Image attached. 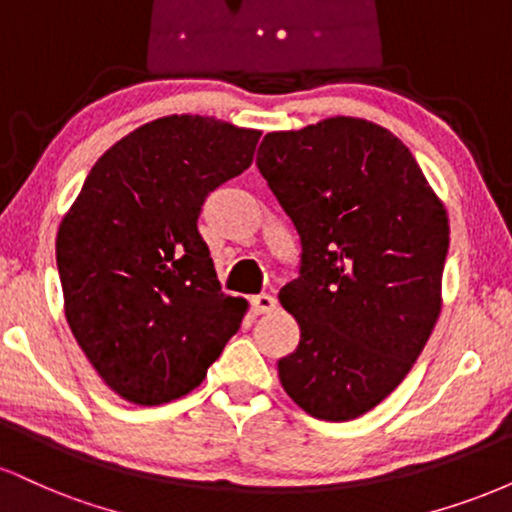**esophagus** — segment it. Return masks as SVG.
I'll return each instance as SVG.
<instances>
[{
    "label": "esophagus",
    "instance_id": "esophagus-1",
    "mask_svg": "<svg viewBox=\"0 0 512 512\" xmlns=\"http://www.w3.org/2000/svg\"><path fill=\"white\" fill-rule=\"evenodd\" d=\"M250 308L255 315H267L276 308V298L269 296V293H260V296L250 298Z\"/></svg>",
    "mask_w": 512,
    "mask_h": 512
}]
</instances>
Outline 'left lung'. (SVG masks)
Returning a JSON list of instances; mask_svg holds the SVG:
<instances>
[{
  "mask_svg": "<svg viewBox=\"0 0 512 512\" xmlns=\"http://www.w3.org/2000/svg\"><path fill=\"white\" fill-rule=\"evenodd\" d=\"M257 168L301 236L279 291L301 342L279 361L305 414L349 421L407 378L436 327L450 223L416 158L361 117L269 132Z\"/></svg>",
  "mask_w": 512,
  "mask_h": 512,
  "instance_id": "8db88e82",
  "label": "left lung"
}]
</instances>
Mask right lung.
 I'll return each mask as SVG.
<instances>
[{"instance_id": "add662e5", "label": "right lung", "mask_w": 512, "mask_h": 512, "mask_svg": "<svg viewBox=\"0 0 512 512\" xmlns=\"http://www.w3.org/2000/svg\"><path fill=\"white\" fill-rule=\"evenodd\" d=\"M260 134L207 115L158 117L98 158L64 214L69 330L127 402L195 390L248 313L221 291L197 219L211 190L250 168Z\"/></svg>"}]
</instances>
